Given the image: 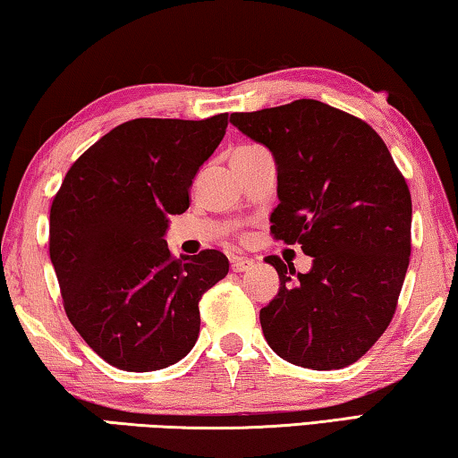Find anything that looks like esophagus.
<instances>
[{
	"instance_id": "1",
	"label": "esophagus",
	"mask_w": 458,
	"mask_h": 458,
	"mask_svg": "<svg viewBox=\"0 0 458 458\" xmlns=\"http://www.w3.org/2000/svg\"><path fill=\"white\" fill-rule=\"evenodd\" d=\"M253 267V259L250 258H233L231 259V269L233 272H247V269Z\"/></svg>"
}]
</instances>
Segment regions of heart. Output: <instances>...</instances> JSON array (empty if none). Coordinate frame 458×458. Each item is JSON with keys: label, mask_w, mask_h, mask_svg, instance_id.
<instances>
[{"label": "heart", "mask_w": 458, "mask_h": 458, "mask_svg": "<svg viewBox=\"0 0 458 458\" xmlns=\"http://www.w3.org/2000/svg\"><path fill=\"white\" fill-rule=\"evenodd\" d=\"M259 146H239L233 154H247V152H253V149H258Z\"/></svg>", "instance_id": "obj_1"}]
</instances>
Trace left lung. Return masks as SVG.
<instances>
[{
  "mask_svg": "<svg viewBox=\"0 0 458 458\" xmlns=\"http://www.w3.org/2000/svg\"><path fill=\"white\" fill-rule=\"evenodd\" d=\"M231 123L278 164L274 239L312 258L309 274L266 258L280 276L278 296L259 310L267 344L317 371L355 363L389 327L406 278V178L369 123L327 103L231 114Z\"/></svg>",
  "mask_w": 458,
  "mask_h": 458,
  "instance_id": "1",
  "label": "left lung"
}]
</instances>
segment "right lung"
I'll use <instances>...</instances> for the list:
<instances>
[{"instance_id": "right-lung-1", "label": "right lung", "mask_w": 458, "mask_h": 458, "mask_svg": "<svg viewBox=\"0 0 458 458\" xmlns=\"http://www.w3.org/2000/svg\"><path fill=\"white\" fill-rule=\"evenodd\" d=\"M227 123V114L131 119L79 156L55 194L48 251L64 312L117 369L180 361L199 339L200 296L229 272L221 251L176 259L164 242Z\"/></svg>"}]
</instances>
